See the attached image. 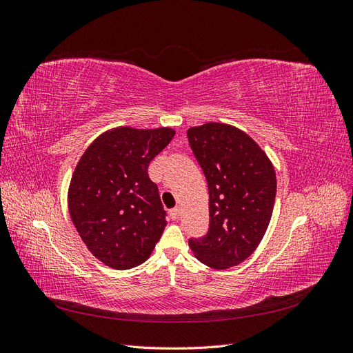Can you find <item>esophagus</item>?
<instances>
[{
  "mask_svg": "<svg viewBox=\"0 0 353 353\" xmlns=\"http://www.w3.org/2000/svg\"><path fill=\"white\" fill-rule=\"evenodd\" d=\"M169 216H170V219H172V221H176L179 218V209L178 208L170 209L169 210Z\"/></svg>",
  "mask_w": 353,
  "mask_h": 353,
  "instance_id": "34e87169",
  "label": "esophagus"
}]
</instances>
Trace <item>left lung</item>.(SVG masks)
I'll return each instance as SVG.
<instances>
[{"mask_svg": "<svg viewBox=\"0 0 353 353\" xmlns=\"http://www.w3.org/2000/svg\"><path fill=\"white\" fill-rule=\"evenodd\" d=\"M188 141L209 187V231L191 239L196 258L213 270L244 262L262 241L272 216L274 165L237 126L208 122L191 126Z\"/></svg>", "mask_w": 353, "mask_h": 353, "instance_id": "obj_1", "label": "left lung"}]
</instances>
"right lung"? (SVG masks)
I'll list each match as a JSON object with an SVG mask.
<instances>
[{"label":"right lung","instance_id":"obj_1","mask_svg":"<svg viewBox=\"0 0 353 353\" xmlns=\"http://www.w3.org/2000/svg\"><path fill=\"white\" fill-rule=\"evenodd\" d=\"M175 135L169 126H116L88 145L74 168L68 206L87 249L113 270L145 262L166 227L148 163Z\"/></svg>","mask_w":353,"mask_h":353}]
</instances>
